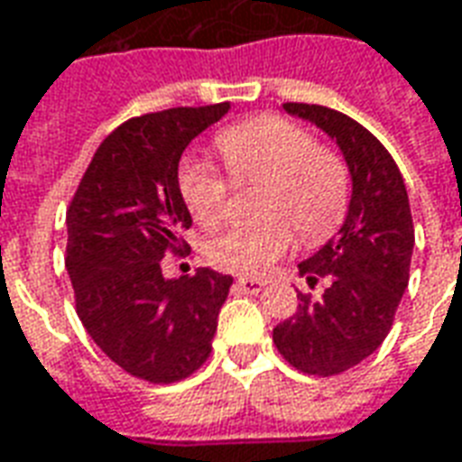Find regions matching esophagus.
<instances>
[{
  "label": "esophagus",
  "instance_id": "esophagus-1",
  "mask_svg": "<svg viewBox=\"0 0 462 462\" xmlns=\"http://www.w3.org/2000/svg\"><path fill=\"white\" fill-rule=\"evenodd\" d=\"M264 284H267L264 280H252V277H242V280L235 282V287L245 291V294H260L264 290Z\"/></svg>",
  "mask_w": 462,
  "mask_h": 462
}]
</instances>
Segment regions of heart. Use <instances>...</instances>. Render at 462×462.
Wrapping results in <instances>:
<instances>
[{"label": "heart", "instance_id": "b5f03b06", "mask_svg": "<svg viewBox=\"0 0 462 462\" xmlns=\"http://www.w3.org/2000/svg\"><path fill=\"white\" fill-rule=\"evenodd\" d=\"M217 148L235 178L267 180L262 215H270L254 225H232L205 245V257L217 270L262 274L291 247L290 221L304 240L317 242L344 217L346 168L300 123L260 116L222 131ZM178 188L198 225L215 227L225 217L230 185L210 162L188 158L178 172Z\"/></svg>", "mask_w": 462, "mask_h": 462}]
</instances>
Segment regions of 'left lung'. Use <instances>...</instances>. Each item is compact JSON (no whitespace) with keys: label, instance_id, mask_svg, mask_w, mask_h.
<instances>
[{"label":"left lung","instance_id":"1","mask_svg":"<svg viewBox=\"0 0 462 462\" xmlns=\"http://www.w3.org/2000/svg\"><path fill=\"white\" fill-rule=\"evenodd\" d=\"M290 116L314 123L337 141L351 175V200L339 232L300 262L319 300L297 294L294 317L272 339L291 366L311 376H337L371 356L391 331L408 287L413 220L408 192L391 152L354 118L314 104H284Z\"/></svg>","mask_w":462,"mask_h":462}]
</instances>
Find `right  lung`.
Instances as JSON below:
<instances>
[{
    "mask_svg": "<svg viewBox=\"0 0 462 462\" xmlns=\"http://www.w3.org/2000/svg\"><path fill=\"white\" fill-rule=\"evenodd\" d=\"M227 111L230 104L168 108L118 125L66 212L79 319L114 364L151 383L188 378L208 361L232 287L230 274L210 267L180 280L161 270L192 225L178 188L182 151Z\"/></svg>",
    "mask_w": 462,
    "mask_h": 462,
    "instance_id": "add662e5",
    "label": "right lung"
}]
</instances>
